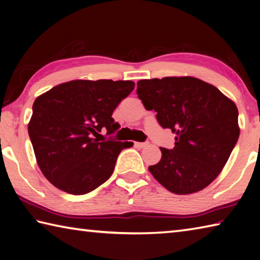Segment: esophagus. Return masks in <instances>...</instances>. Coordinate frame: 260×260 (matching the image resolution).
<instances>
[{"label":"esophagus","instance_id":"1","mask_svg":"<svg viewBox=\"0 0 260 260\" xmlns=\"http://www.w3.org/2000/svg\"><path fill=\"white\" fill-rule=\"evenodd\" d=\"M134 145H135V148L143 149V148H145L146 145H149V142H135Z\"/></svg>","mask_w":260,"mask_h":260}]
</instances>
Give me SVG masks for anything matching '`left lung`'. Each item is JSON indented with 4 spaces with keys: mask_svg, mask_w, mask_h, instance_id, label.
Here are the masks:
<instances>
[{
    "mask_svg": "<svg viewBox=\"0 0 260 260\" xmlns=\"http://www.w3.org/2000/svg\"><path fill=\"white\" fill-rule=\"evenodd\" d=\"M136 92L146 110L157 112L160 126L176 134L175 146L160 148L161 159L150 173L175 194L208 186L238 142L235 103L214 85L190 76L142 79Z\"/></svg>",
    "mask_w": 260,
    "mask_h": 260,
    "instance_id": "8db88e82",
    "label": "left lung"
}]
</instances>
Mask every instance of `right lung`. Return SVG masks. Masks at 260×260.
I'll use <instances>...</instances> for the list:
<instances>
[{
  "mask_svg": "<svg viewBox=\"0 0 260 260\" xmlns=\"http://www.w3.org/2000/svg\"><path fill=\"white\" fill-rule=\"evenodd\" d=\"M132 81H72L56 85L32 105L28 134L37 164L59 190L86 194L114 173L118 155L133 142L105 139L120 125L112 112L134 89Z\"/></svg>",
  "mask_w": 260,
  "mask_h": 260,
  "instance_id": "obj_1",
  "label": "right lung"
}]
</instances>
